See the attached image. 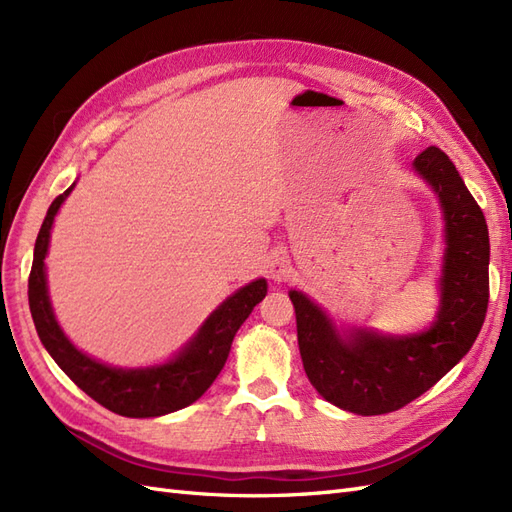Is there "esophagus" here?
I'll return each mask as SVG.
<instances>
[{"mask_svg": "<svg viewBox=\"0 0 512 512\" xmlns=\"http://www.w3.org/2000/svg\"><path fill=\"white\" fill-rule=\"evenodd\" d=\"M271 273H273V280H284L286 273H288V260L284 258H275L273 265H271Z\"/></svg>", "mask_w": 512, "mask_h": 512, "instance_id": "obj_1", "label": "esophagus"}]
</instances>
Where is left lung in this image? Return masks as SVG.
Segmentation results:
<instances>
[{"mask_svg":"<svg viewBox=\"0 0 512 512\" xmlns=\"http://www.w3.org/2000/svg\"><path fill=\"white\" fill-rule=\"evenodd\" d=\"M444 213L440 309L423 333L391 337L367 329L337 333L322 309L290 290L305 374L333 406L361 416L404 408L429 391L472 348L489 303V230L455 164L438 147L414 160Z\"/></svg>","mask_w":512,"mask_h":512,"instance_id":"left-lung-1","label":"left lung"}]
</instances>
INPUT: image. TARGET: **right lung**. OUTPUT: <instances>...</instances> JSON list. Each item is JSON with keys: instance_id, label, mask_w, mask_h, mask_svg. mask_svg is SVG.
Returning a JSON list of instances; mask_svg holds the SVG:
<instances>
[{"instance_id": "obj_1", "label": "right lung", "mask_w": 512, "mask_h": 512, "mask_svg": "<svg viewBox=\"0 0 512 512\" xmlns=\"http://www.w3.org/2000/svg\"><path fill=\"white\" fill-rule=\"evenodd\" d=\"M72 188L59 194L51 203L34 247V265L32 273H29L27 297L40 342L81 391L115 414L128 418H149L194 404L218 378L228 359L232 339H235L245 318L265 299L267 280H256L228 297L205 320L192 342L164 365L121 369L91 359V356L76 350L64 331L59 329L49 301V290H46L44 273L51 226Z\"/></svg>"}]
</instances>
